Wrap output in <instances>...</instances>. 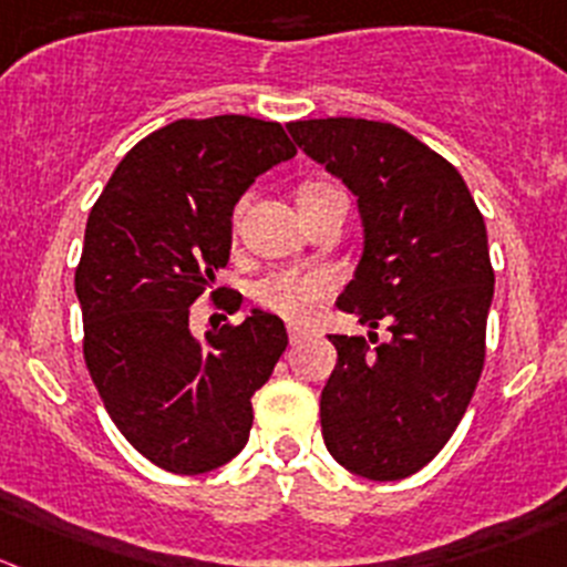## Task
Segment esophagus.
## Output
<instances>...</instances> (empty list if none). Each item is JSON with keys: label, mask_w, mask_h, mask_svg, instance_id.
Listing matches in <instances>:
<instances>
[{"label": "esophagus", "mask_w": 567, "mask_h": 567, "mask_svg": "<svg viewBox=\"0 0 567 567\" xmlns=\"http://www.w3.org/2000/svg\"><path fill=\"white\" fill-rule=\"evenodd\" d=\"M287 333H289V342H292V344L303 342V339L309 337V331H306V328H298V326H289Z\"/></svg>", "instance_id": "esophagus-1"}]
</instances>
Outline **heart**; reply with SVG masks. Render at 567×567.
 <instances>
[{
	"label": "heart",
	"mask_w": 567,
	"mask_h": 567,
	"mask_svg": "<svg viewBox=\"0 0 567 567\" xmlns=\"http://www.w3.org/2000/svg\"><path fill=\"white\" fill-rule=\"evenodd\" d=\"M317 186H306L303 192ZM337 289V272L328 267H289L267 275L258 284L256 295L261 306L295 322H309L317 317L331 292Z\"/></svg>",
	"instance_id": "1"
}]
</instances>
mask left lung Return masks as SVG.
Segmentation results:
<instances>
[{"mask_svg":"<svg viewBox=\"0 0 567 567\" xmlns=\"http://www.w3.org/2000/svg\"><path fill=\"white\" fill-rule=\"evenodd\" d=\"M287 131L355 194L364 228L337 306L370 331L328 337L337 368L320 398L322 440L344 471L398 482L440 454L482 375L495 287L484 217L460 172L401 127L328 116Z\"/></svg>","mask_w":567,"mask_h":567,"instance_id":"obj_1","label":"left lung"}]
</instances>
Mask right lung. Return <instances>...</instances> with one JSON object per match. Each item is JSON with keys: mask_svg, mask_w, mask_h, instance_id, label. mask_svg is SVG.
I'll return each mask as SVG.
<instances>
[{"mask_svg": "<svg viewBox=\"0 0 567 567\" xmlns=\"http://www.w3.org/2000/svg\"><path fill=\"white\" fill-rule=\"evenodd\" d=\"M295 153L278 122L177 118L122 158L91 208L74 275L85 364L116 429L164 471L197 476L234 460L250 398L287 350L269 311L197 339L188 306L228 264L241 194Z\"/></svg>", "mask_w": 567, "mask_h": 567, "instance_id": "1", "label": "right lung"}]
</instances>
